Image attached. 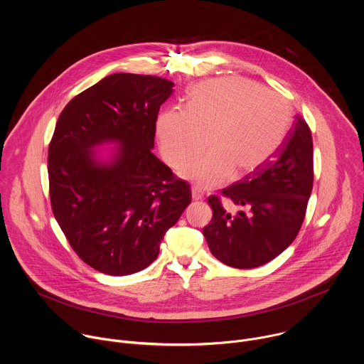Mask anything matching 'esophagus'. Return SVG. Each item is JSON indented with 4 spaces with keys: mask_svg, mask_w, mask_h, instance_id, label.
<instances>
[{
    "mask_svg": "<svg viewBox=\"0 0 364 364\" xmlns=\"http://www.w3.org/2000/svg\"><path fill=\"white\" fill-rule=\"evenodd\" d=\"M191 197H193V200H196V201L203 200V191H201V188L193 187V188H191Z\"/></svg>",
    "mask_w": 364,
    "mask_h": 364,
    "instance_id": "1",
    "label": "esophagus"
}]
</instances>
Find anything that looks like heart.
Segmentation results:
<instances>
[{
	"label": "heart",
	"instance_id": "obj_1",
	"mask_svg": "<svg viewBox=\"0 0 364 364\" xmlns=\"http://www.w3.org/2000/svg\"><path fill=\"white\" fill-rule=\"evenodd\" d=\"M291 104L280 94L240 77H221L190 88L186 107L163 111L156 123L160 150L171 167L191 160L180 176L203 188L243 177L266 164L291 127Z\"/></svg>",
	"mask_w": 364,
	"mask_h": 364
}]
</instances>
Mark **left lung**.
Returning a JSON list of instances; mask_svg holds the SVG:
<instances>
[{
	"instance_id": "obj_1",
	"label": "left lung",
	"mask_w": 364,
	"mask_h": 364,
	"mask_svg": "<svg viewBox=\"0 0 364 364\" xmlns=\"http://www.w3.org/2000/svg\"><path fill=\"white\" fill-rule=\"evenodd\" d=\"M313 188V139L296 117L279 151L260 168L223 190L249 213L231 215L217 196L208 197L213 218L204 227L211 255L235 269L263 266L294 241Z\"/></svg>"
}]
</instances>
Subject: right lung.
I'll return each mask as SVG.
<instances>
[{"mask_svg":"<svg viewBox=\"0 0 364 364\" xmlns=\"http://www.w3.org/2000/svg\"><path fill=\"white\" fill-rule=\"evenodd\" d=\"M174 82L117 73L74 97L48 149L54 217L78 257L108 276L149 267L191 201L190 184L159 160L156 121ZM114 144L107 156L96 149Z\"/></svg>","mask_w":364,"mask_h":364,"instance_id":"1","label":"right lung"}]
</instances>
